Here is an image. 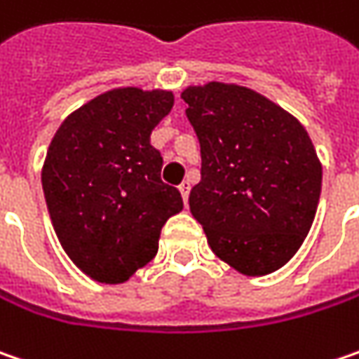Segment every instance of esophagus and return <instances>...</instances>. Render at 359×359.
<instances>
[{"instance_id":"1","label":"esophagus","mask_w":359,"mask_h":359,"mask_svg":"<svg viewBox=\"0 0 359 359\" xmlns=\"http://www.w3.org/2000/svg\"><path fill=\"white\" fill-rule=\"evenodd\" d=\"M189 182H184V184H180V194H182V198H184V202L188 204V198H189Z\"/></svg>"}]
</instances>
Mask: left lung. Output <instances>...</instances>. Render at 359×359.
I'll return each mask as SVG.
<instances>
[{
    "mask_svg": "<svg viewBox=\"0 0 359 359\" xmlns=\"http://www.w3.org/2000/svg\"><path fill=\"white\" fill-rule=\"evenodd\" d=\"M202 180L189 212L214 255L246 277L293 259L313 224L321 161L305 127L260 93L226 82L188 86Z\"/></svg>",
    "mask_w": 359,
    "mask_h": 359,
    "instance_id": "obj_1",
    "label": "left lung"
}]
</instances>
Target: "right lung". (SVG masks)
I'll return each mask as SVG.
<instances>
[{
  "instance_id": "add662e5",
  "label": "right lung",
  "mask_w": 359,
  "mask_h": 359,
  "mask_svg": "<svg viewBox=\"0 0 359 359\" xmlns=\"http://www.w3.org/2000/svg\"><path fill=\"white\" fill-rule=\"evenodd\" d=\"M173 107L171 90H107L64 118L46 153L42 188L64 252L84 275L117 285L157 255L161 228L182 212L161 182L151 131Z\"/></svg>"
}]
</instances>
